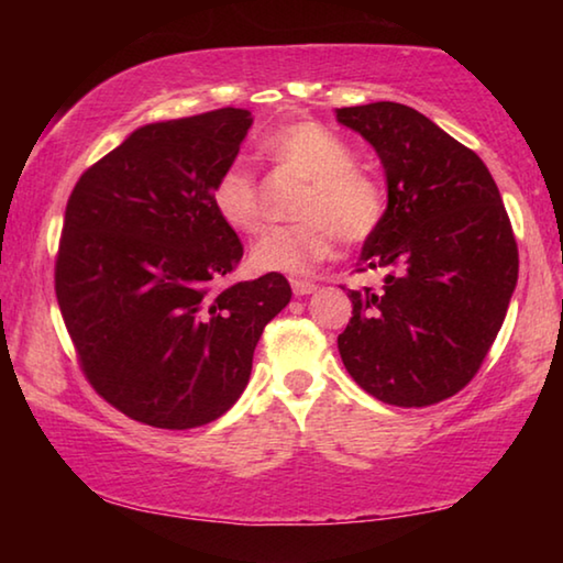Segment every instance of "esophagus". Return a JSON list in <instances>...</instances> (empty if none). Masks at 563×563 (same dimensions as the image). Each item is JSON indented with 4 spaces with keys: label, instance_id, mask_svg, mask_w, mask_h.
Returning a JSON list of instances; mask_svg holds the SVG:
<instances>
[{
    "label": "esophagus",
    "instance_id": "1",
    "mask_svg": "<svg viewBox=\"0 0 563 563\" xmlns=\"http://www.w3.org/2000/svg\"><path fill=\"white\" fill-rule=\"evenodd\" d=\"M290 285H292V292L295 295H310L318 290V285L312 280H305V278H290Z\"/></svg>",
    "mask_w": 563,
    "mask_h": 563
}]
</instances>
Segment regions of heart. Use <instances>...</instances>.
<instances>
[{
    "label": "heart",
    "mask_w": 563,
    "mask_h": 563,
    "mask_svg": "<svg viewBox=\"0 0 563 563\" xmlns=\"http://www.w3.org/2000/svg\"><path fill=\"white\" fill-rule=\"evenodd\" d=\"M273 166L308 180L295 218L300 223L273 228L253 245L251 261L268 273H308L332 258L342 243L357 245L373 238L385 221V190L355 166L352 151L338 133L316 121L283 126L261 144ZM211 201L221 221L235 233L255 235L265 223L261 184L243 166L225 168L216 178Z\"/></svg>",
    "instance_id": "1"
}]
</instances>
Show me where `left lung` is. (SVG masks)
I'll return each mask as SVG.
<instances>
[{
    "instance_id": "obj_1",
    "label": "left lung",
    "mask_w": 563,
    "mask_h": 563,
    "mask_svg": "<svg viewBox=\"0 0 563 563\" xmlns=\"http://www.w3.org/2000/svg\"><path fill=\"white\" fill-rule=\"evenodd\" d=\"M385 166L387 211L357 273L387 271L379 290H347L338 335L350 377L395 407H427L479 373L517 288L519 251L489 168L424 113L395 101L338 109Z\"/></svg>"
}]
</instances>
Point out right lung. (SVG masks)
I'll return each mask as SVG.
<instances>
[{
    "label": "right lung",
    "mask_w": 563,
    "mask_h": 563,
    "mask_svg": "<svg viewBox=\"0 0 563 563\" xmlns=\"http://www.w3.org/2000/svg\"><path fill=\"white\" fill-rule=\"evenodd\" d=\"M251 123L225 107L141 126L66 203L54 290L76 360L99 397L158 430L228 412L290 302L280 273L231 280L243 243L211 201Z\"/></svg>",
    "instance_id": "obj_1"
}]
</instances>
